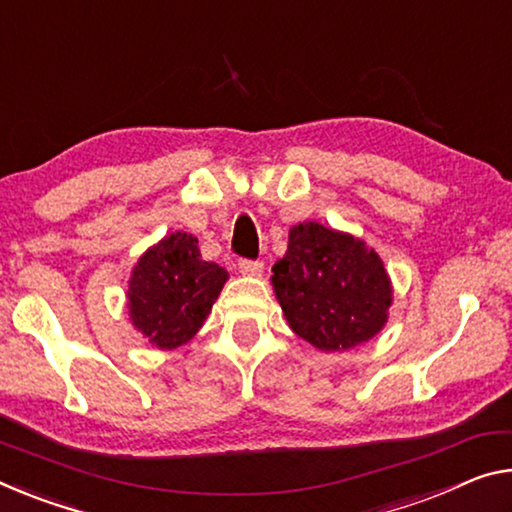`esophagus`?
I'll return each mask as SVG.
<instances>
[{
  "mask_svg": "<svg viewBox=\"0 0 512 512\" xmlns=\"http://www.w3.org/2000/svg\"><path fill=\"white\" fill-rule=\"evenodd\" d=\"M239 271L243 275H259L264 271V262H259V259H241Z\"/></svg>",
  "mask_w": 512,
  "mask_h": 512,
  "instance_id": "1",
  "label": "esophagus"
}]
</instances>
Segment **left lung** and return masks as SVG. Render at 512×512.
Wrapping results in <instances>:
<instances>
[{
	"mask_svg": "<svg viewBox=\"0 0 512 512\" xmlns=\"http://www.w3.org/2000/svg\"><path fill=\"white\" fill-rule=\"evenodd\" d=\"M273 289L291 330L321 351H346L385 326L392 287L380 257L351 234L319 223L289 230Z\"/></svg>",
	"mask_w": 512,
	"mask_h": 512,
	"instance_id": "obj_1",
	"label": "left lung"
}]
</instances>
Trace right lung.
Listing matches in <instances>:
<instances>
[{
  "label": "right lung",
  "instance_id": "right-lung-1",
  "mask_svg": "<svg viewBox=\"0 0 512 512\" xmlns=\"http://www.w3.org/2000/svg\"><path fill=\"white\" fill-rule=\"evenodd\" d=\"M227 271L200 255L193 234L175 232L145 253L129 280V314L154 346L177 348L196 335Z\"/></svg>",
  "mask_w": 512,
  "mask_h": 512
}]
</instances>
